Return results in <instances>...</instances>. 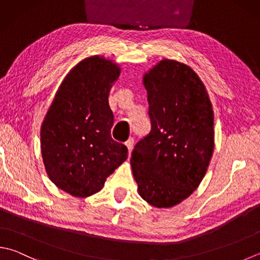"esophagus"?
Masks as SVG:
<instances>
[{"instance_id": "34e87169", "label": "esophagus", "mask_w": 260, "mask_h": 260, "mask_svg": "<svg viewBox=\"0 0 260 260\" xmlns=\"http://www.w3.org/2000/svg\"><path fill=\"white\" fill-rule=\"evenodd\" d=\"M134 143H135V140H134V138H129L128 140H126V143H125V146H126V148H128V151H129V154H131V151H132V149H134Z\"/></svg>"}]
</instances>
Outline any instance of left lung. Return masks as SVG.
Here are the masks:
<instances>
[{"label":"left lung","mask_w":260,"mask_h":260,"mask_svg":"<svg viewBox=\"0 0 260 260\" xmlns=\"http://www.w3.org/2000/svg\"><path fill=\"white\" fill-rule=\"evenodd\" d=\"M151 130L130 159L140 197L171 208L199 187L214 151V111L192 68L163 58L143 76Z\"/></svg>","instance_id":"1"}]
</instances>
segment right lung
Wrapping results in <instances>:
<instances>
[{
	"label": "right lung",
	"mask_w": 260,
	"mask_h": 260,
	"mask_svg": "<svg viewBox=\"0 0 260 260\" xmlns=\"http://www.w3.org/2000/svg\"><path fill=\"white\" fill-rule=\"evenodd\" d=\"M119 63L103 55L81 60L58 86L41 125V153L48 178L73 197L103 189L106 178L128 158L111 137V88Z\"/></svg>",
	"instance_id": "add662e5"
}]
</instances>
